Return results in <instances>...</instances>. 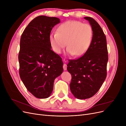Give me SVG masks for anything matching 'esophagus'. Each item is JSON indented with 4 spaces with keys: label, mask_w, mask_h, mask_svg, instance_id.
Instances as JSON below:
<instances>
[{
    "label": "esophagus",
    "mask_w": 126,
    "mask_h": 126,
    "mask_svg": "<svg viewBox=\"0 0 126 126\" xmlns=\"http://www.w3.org/2000/svg\"><path fill=\"white\" fill-rule=\"evenodd\" d=\"M63 69L64 70H67V65L66 64H63Z\"/></svg>",
    "instance_id": "1"
}]
</instances>
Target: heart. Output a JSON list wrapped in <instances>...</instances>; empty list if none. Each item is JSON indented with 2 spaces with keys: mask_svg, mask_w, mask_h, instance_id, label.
<instances>
[{
  "mask_svg": "<svg viewBox=\"0 0 126 126\" xmlns=\"http://www.w3.org/2000/svg\"><path fill=\"white\" fill-rule=\"evenodd\" d=\"M93 37V30L90 25L70 20L60 25L57 32L49 35V42L52 49L57 54L62 53L67 44L68 54L79 57L84 55L88 50Z\"/></svg>",
  "mask_w": 126,
  "mask_h": 126,
  "instance_id": "1",
  "label": "heart"
}]
</instances>
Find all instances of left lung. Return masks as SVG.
Segmentation results:
<instances>
[{
	"instance_id": "1",
	"label": "left lung",
	"mask_w": 126,
	"mask_h": 126,
	"mask_svg": "<svg viewBox=\"0 0 126 126\" xmlns=\"http://www.w3.org/2000/svg\"><path fill=\"white\" fill-rule=\"evenodd\" d=\"M93 30L88 50L80 58L69 60L67 70L71 74L70 88L79 99L89 98L100 89L107 77L108 60L106 37L100 25L93 18L86 17Z\"/></svg>"
}]
</instances>
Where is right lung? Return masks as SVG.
Returning a JSON list of instances; mask_svg holds the SVG:
<instances>
[{
  "instance_id": "add662e5",
  "label": "right lung",
  "mask_w": 126,
  "mask_h": 126,
  "mask_svg": "<svg viewBox=\"0 0 126 126\" xmlns=\"http://www.w3.org/2000/svg\"><path fill=\"white\" fill-rule=\"evenodd\" d=\"M59 19L39 16L22 32L18 55L19 75L29 92L37 98L50 96L55 79L63 71L62 58L51 49L49 36Z\"/></svg>"
}]
</instances>
